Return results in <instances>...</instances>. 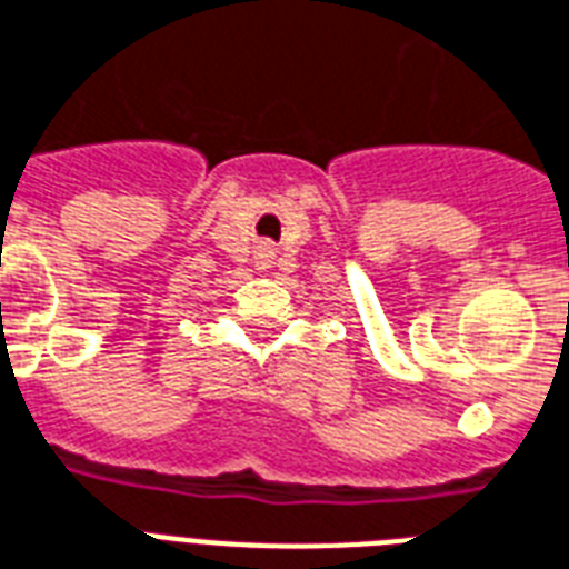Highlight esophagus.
Returning <instances> with one entry per match:
<instances>
[{
    "label": "esophagus",
    "mask_w": 569,
    "mask_h": 569,
    "mask_svg": "<svg viewBox=\"0 0 569 569\" xmlns=\"http://www.w3.org/2000/svg\"><path fill=\"white\" fill-rule=\"evenodd\" d=\"M253 260H257V266H260V269H269L271 262H274V248H271V244H260Z\"/></svg>",
    "instance_id": "obj_1"
}]
</instances>
